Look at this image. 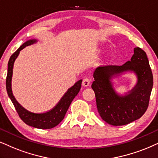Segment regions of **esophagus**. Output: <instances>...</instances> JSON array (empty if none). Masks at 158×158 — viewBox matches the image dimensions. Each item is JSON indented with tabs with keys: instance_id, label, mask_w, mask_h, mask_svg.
Wrapping results in <instances>:
<instances>
[{
	"instance_id": "34e87169",
	"label": "esophagus",
	"mask_w": 158,
	"mask_h": 158,
	"mask_svg": "<svg viewBox=\"0 0 158 158\" xmlns=\"http://www.w3.org/2000/svg\"><path fill=\"white\" fill-rule=\"evenodd\" d=\"M89 84H90V79H88V78H85V79H83L82 85L84 87H88Z\"/></svg>"
}]
</instances>
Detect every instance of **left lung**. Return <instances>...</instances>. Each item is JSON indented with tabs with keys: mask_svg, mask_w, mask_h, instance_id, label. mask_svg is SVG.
<instances>
[{
	"mask_svg": "<svg viewBox=\"0 0 158 158\" xmlns=\"http://www.w3.org/2000/svg\"><path fill=\"white\" fill-rule=\"evenodd\" d=\"M132 72L137 78L135 87L119 95L113 88L111 80L123 73ZM97 109L106 123L114 126L127 125L136 120L147 111L153 87V76L147 54L139 47L134 48L131 60L123 65H103L94 71Z\"/></svg>",
	"mask_w": 158,
	"mask_h": 158,
	"instance_id": "obj_1",
	"label": "left lung"
}]
</instances>
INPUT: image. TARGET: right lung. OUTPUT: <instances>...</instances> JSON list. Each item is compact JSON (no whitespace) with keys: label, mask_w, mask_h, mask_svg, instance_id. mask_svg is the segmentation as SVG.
<instances>
[{"label":"right lung","mask_w":158,"mask_h":158,"mask_svg":"<svg viewBox=\"0 0 158 158\" xmlns=\"http://www.w3.org/2000/svg\"><path fill=\"white\" fill-rule=\"evenodd\" d=\"M36 42L37 40L35 39H30L28 41H25L10 57L9 63H8V72L6 85L8 95L15 106L19 117L24 123L29 126L36 127V128L50 129L57 126L64 119V117L68 109H69L70 104L80 90L82 80L80 79V80L77 81L72 87L68 89L66 93L63 95V96L61 98V99L60 100V101L56 104V106H55L49 111H46L44 113L31 112L19 104L14 96L12 89H11V79H12L14 63H15V60L17 59L22 49H23L27 46L33 44Z\"/></svg>","instance_id":"obj_1"}]
</instances>
